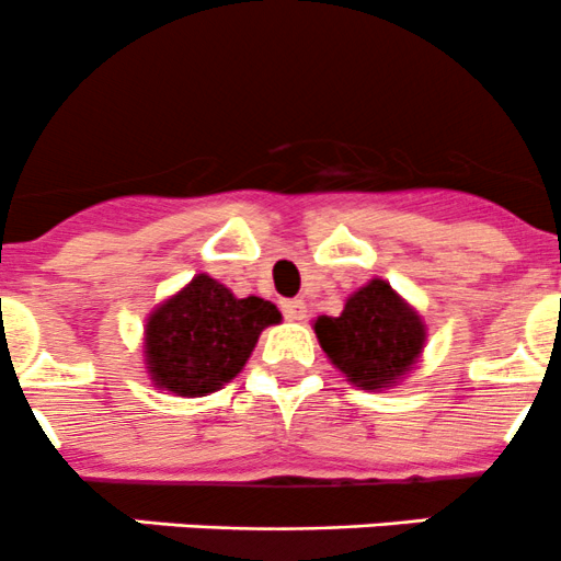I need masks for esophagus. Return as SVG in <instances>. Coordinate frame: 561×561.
I'll return each instance as SVG.
<instances>
[{
    "instance_id": "34e87169",
    "label": "esophagus",
    "mask_w": 561,
    "mask_h": 561,
    "mask_svg": "<svg viewBox=\"0 0 561 561\" xmlns=\"http://www.w3.org/2000/svg\"><path fill=\"white\" fill-rule=\"evenodd\" d=\"M282 312H285L287 320H304L307 317V304L301 298H293V301L282 304Z\"/></svg>"
}]
</instances>
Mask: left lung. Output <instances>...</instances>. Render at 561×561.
Listing matches in <instances>:
<instances>
[{
	"instance_id": "1",
	"label": "left lung",
	"mask_w": 561,
	"mask_h": 561,
	"mask_svg": "<svg viewBox=\"0 0 561 561\" xmlns=\"http://www.w3.org/2000/svg\"><path fill=\"white\" fill-rule=\"evenodd\" d=\"M314 333L328 360L360 390L404 380L426 344L421 314L386 279L366 282L339 317H317Z\"/></svg>"
}]
</instances>
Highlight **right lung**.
Listing matches in <instances>:
<instances>
[{
  "label": "right lung",
  "mask_w": 561,
  "mask_h": 561,
  "mask_svg": "<svg viewBox=\"0 0 561 561\" xmlns=\"http://www.w3.org/2000/svg\"><path fill=\"white\" fill-rule=\"evenodd\" d=\"M279 320L271 301L236 298L217 279L197 274L146 320L151 382L186 399L214 393L244 369L263 328Z\"/></svg>",
  "instance_id": "obj_1"
}]
</instances>
